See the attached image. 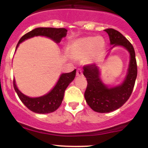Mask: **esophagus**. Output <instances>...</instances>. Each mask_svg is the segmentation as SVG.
I'll list each match as a JSON object with an SVG mask.
<instances>
[{"label": "esophagus", "mask_w": 148, "mask_h": 148, "mask_svg": "<svg viewBox=\"0 0 148 148\" xmlns=\"http://www.w3.org/2000/svg\"><path fill=\"white\" fill-rule=\"evenodd\" d=\"M76 75H77V76H78V77L82 76V75H83V73H82V70H80V69H78V70H77Z\"/></svg>", "instance_id": "obj_1"}]
</instances>
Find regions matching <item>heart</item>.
I'll use <instances>...</instances> for the list:
<instances>
[{"label": "heart", "instance_id": "obj_1", "mask_svg": "<svg viewBox=\"0 0 148 148\" xmlns=\"http://www.w3.org/2000/svg\"><path fill=\"white\" fill-rule=\"evenodd\" d=\"M104 41L100 37H84L74 40L69 47V55L73 59L82 61L88 57H95L104 48Z\"/></svg>", "mask_w": 148, "mask_h": 148}]
</instances>
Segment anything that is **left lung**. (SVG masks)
<instances>
[{"label":"left lung","instance_id":"8db88e82","mask_svg":"<svg viewBox=\"0 0 148 148\" xmlns=\"http://www.w3.org/2000/svg\"><path fill=\"white\" fill-rule=\"evenodd\" d=\"M108 34L112 47H124L129 54L130 60L125 79L120 84L109 87L100 77V68L95 64L84 66L83 74L87 81L84 98L92 110L98 113H110L119 109L126 102L133 92L137 76V65L134 48L126 38L113 29L104 30Z\"/></svg>","mask_w":148,"mask_h":148}]
</instances>
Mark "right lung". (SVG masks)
Returning a JSON list of instances; mask_svg holds the SVG:
<instances>
[{
	"label": "right lung",
	"instance_id": "1",
	"mask_svg": "<svg viewBox=\"0 0 148 148\" xmlns=\"http://www.w3.org/2000/svg\"><path fill=\"white\" fill-rule=\"evenodd\" d=\"M67 30L64 28H51V27H38L32 29L22 36L16 46L15 51L18 49L21 43L29 38L35 36H44L50 38L53 41L58 44L61 42L63 38L66 37ZM76 70L71 73H62L60 75L58 82L53 88L47 94L39 97H29L21 92L16 85V82L14 79L13 86L18 97L23 104L31 111L40 114H47L53 113L58 109L62 103L65 90L68 85L74 80L75 77Z\"/></svg>",
	"mask_w": 148,
	"mask_h": 148
}]
</instances>
